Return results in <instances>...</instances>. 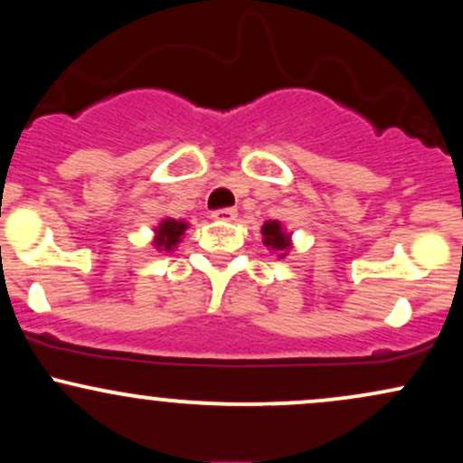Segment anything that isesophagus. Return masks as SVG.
I'll list each match as a JSON object with an SVG mask.
<instances>
[{
  "label": "esophagus",
  "mask_w": 463,
  "mask_h": 463,
  "mask_svg": "<svg viewBox=\"0 0 463 463\" xmlns=\"http://www.w3.org/2000/svg\"><path fill=\"white\" fill-rule=\"evenodd\" d=\"M213 217L217 222H235L237 211L235 209H220V211H215Z\"/></svg>",
  "instance_id": "obj_1"
}]
</instances>
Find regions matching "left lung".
<instances>
[{"label":"left lung","mask_w":463,"mask_h":463,"mask_svg":"<svg viewBox=\"0 0 463 463\" xmlns=\"http://www.w3.org/2000/svg\"><path fill=\"white\" fill-rule=\"evenodd\" d=\"M263 243L274 252H279V259H283L287 252L291 250V235L285 231L283 224L276 220H268L261 228Z\"/></svg>","instance_id":"obj_1"}]
</instances>
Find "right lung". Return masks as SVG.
<instances>
[{"label": "right lung", "mask_w": 463, "mask_h": 463, "mask_svg": "<svg viewBox=\"0 0 463 463\" xmlns=\"http://www.w3.org/2000/svg\"><path fill=\"white\" fill-rule=\"evenodd\" d=\"M187 228H189L187 222L174 220V217H165V220H161V224L154 228L152 246L156 250H165V252H169V250H174L180 241H183V235Z\"/></svg>", "instance_id": "right-lung-1"}]
</instances>
